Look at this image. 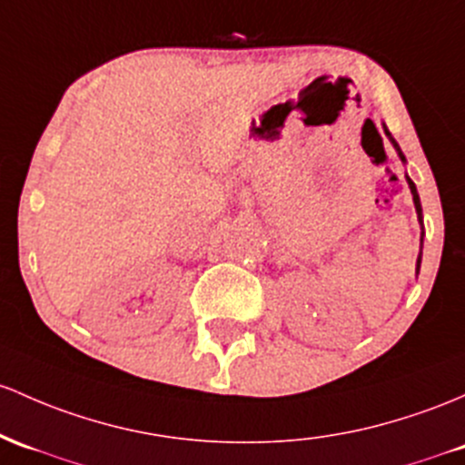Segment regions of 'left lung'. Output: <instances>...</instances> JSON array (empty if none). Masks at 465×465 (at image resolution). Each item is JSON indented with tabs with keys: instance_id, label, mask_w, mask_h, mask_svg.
Instances as JSON below:
<instances>
[{
	"instance_id": "8db88e82",
	"label": "left lung",
	"mask_w": 465,
	"mask_h": 465,
	"mask_svg": "<svg viewBox=\"0 0 465 465\" xmlns=\"http://www.w3.org/2000/svg\"><path fill=\"white\" fill-rule=\"evenodd\" d=\"M384 132H386V136H389V141L392 143V147H395V152H397V156H400V161H401V163H406V156H404V152L400 150V145H397V141L392 139V136H391V132L386 130V125H384ZM406 183H408V187H411V193H412V203H415L417 221H420V224H421V249H423V213H421L420 193H417V187H415V183L411 181V176H406ZM421 249H420V256H417V269H415L417 273H420V267H421Z\"/></svg>"
}]
</instances>
